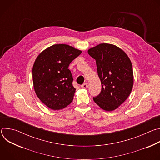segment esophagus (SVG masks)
Segmentation results:
<instances>
[{
	"label": "esophagus",
	"mask_w": 160,
	"mask_h": 160,
	"mask_svg": "<svg viewBox=\"0 0 160 160\" xmlns=\"http://www.w3.org/2000/svg\"><path fill=\"white\" fill-rule=\"evenodd\" d=\"M81 87H82V88H87L88 87V85H87V83H83V84H82V85H81Z\"/></svg>",
	"instance_id": "obj_1"
}]
</instances>
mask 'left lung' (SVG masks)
I'll return each instance as SVG.
<instances>
[{"mask_svg":"<svg viewBox=\"0 0 160 160\" xmlns=\"http://www.w3.org/2000/svg\"><path fill=\"white\" fill-rule=\"evenodd\" d=\"M96 61L101 91L93 97L102 109L112 111L118 108L130 95L133 83L132 62L128 56L115 45L101 43L88 51Z\"/></svg>","mask_w":160,"mask_h":160,"instance_id":"8db88e82","label":"left lung"}]
</instances>
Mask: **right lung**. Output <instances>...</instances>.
<instances>
[{
  "instance_id": "add662e5",
  "label": "right lung",
  "mask_w": 160,
  "mask_h": 160,
  "mask_svg": "<svg viewBox=\"0 0 160 160\" xmlns=\"http://www.w3.org/2000/svg\"><path fill=\"white\" fill-rule=\"evenodd\" d=\"M82 51L66 44H56L37 58L32 70L33 87L40 100L54 110L61 109L73 99L75 88L70 64Z\"/></svg>"
}]
</instances>
